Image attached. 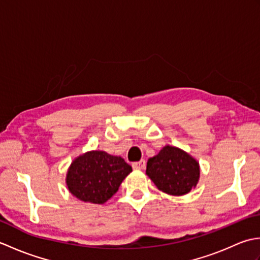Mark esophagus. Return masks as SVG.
Masks as SVG:
<instances>
[{"label": "esophagus", "mask_w": 260, "mask_h": 260, "mask_svg": "<svg viewBox=\"0 0 260 260\" xmlns=\"http://www.w3.org/2000/svg\"><path fill=\"white\" fill-rule=\"evenodd\" d=\"M132 167H133V168L136 169V170H143V169H145V167H146L145 159H141V161H139V162H134L133 164H132Z\"/></svg>", "instance_id": "esophagus-1"}]
</instances>
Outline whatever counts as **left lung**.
<instances>
[{
  "label": "left lung",
  "instance_id": "1",
  "mask_svg": "<svg viewBox=\"0 0 260 260\" xmlns=\"http://www.w3.org/2000/svg\"><path fill=\"white\" fill-rule=\"evenodd\" d=\"M146 174L158 190L168 194L183 196L196 187L200 168L189 154L168 145L157 155L148 159Z\"/></svg>",
  "mask_w": 260,
  "mask_h": 260
}]
</instances>
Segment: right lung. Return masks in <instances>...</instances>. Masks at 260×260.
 <instances>
[{"mask_svg": "<svg viewBox=\"0 0 260 260\" xmlns=\"http://www.w3.org/2000/svg\"><path fill=\"white\" fill-rule=\"evenodd\" d=\"M132 172V167L120 156L104 151L88 152L71 163L67 185L79 200L102 204L112 198L121 182Z\"/></svg>", "mask_w": 260, "mask_h": 260, "instance_id": "right-lung-1", "label": "right lung"}]
</instances>
